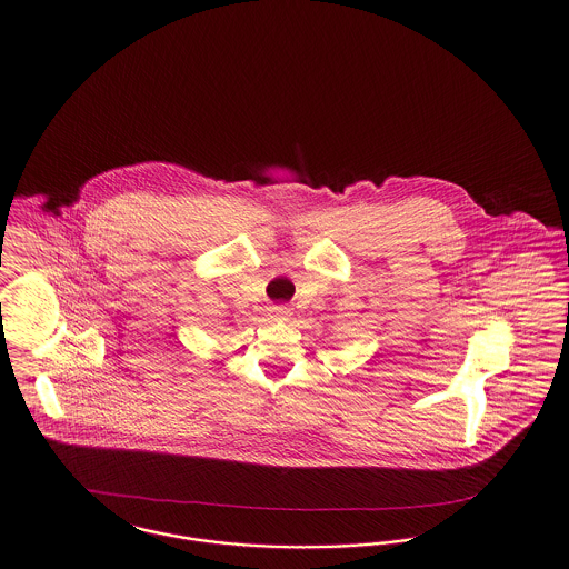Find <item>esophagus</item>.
Instances as JSON below:
<instances>
[{
	"label": "esophagus",
	"mask_w": 569,
	"mask_h": 569,
	"mask_svg": "<svg viewBox=\"0 0 569 569\" xmlns=\"http://www.w3.org/2000/svg\"><path fill=\"white\" fill-rule=\"evenodd\" d=\"M272 320H288L290 318V307L286 305H274L271 307Z\"/></svg>",
	"instance_id": "34e87169"
}]
</instances>
